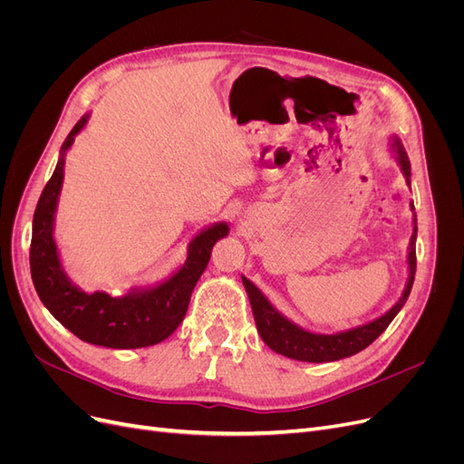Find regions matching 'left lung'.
Here are the masks:
<instances>
[{
	"instance_id": "obj_1",
	"label": "left lung",
	"mask_w": 464,
	"mask_h": 464,
	"mask_svg": "<svg viewBox=\"0 0 464 464\" xmlns=\"http://www.w3.org/2000/svg\"><path fill=\"white\" fill-rule=\"evenodd\" d=\"M389 145H391L392 157H395L397 164L401 166L406 186H411V162H409V157H406L402 143L399 141V137L392 135ZM411 210L414 215L412 218L414 228H412L411 244H409V257H406V263H409V278H406L402 296L382 317H377L370 323H363L360 327L341 331L334 334H319V333L305 331L280 314L276 307L265 298V294L251 283L249 278L242 275V283L247 292L251 312H254L256 325L263 343L271 350H275L276 354H283L286 358L300 360V362H314V363L334 362L341 358L354 356L360 353V350L370 346L377 336L389 327V323L395 319V315L401 312V307L406 304V300H409V294L412 290L414 273H416V234H418L414 203H411Z\"/></svg>"
}]
</instances>
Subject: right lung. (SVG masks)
<instances>
[{
  "instance_id": "right-lung-1",
  "label": "right lung",
  "mask_w": 464,
  "mask_h": 464,
  "mask_svg": "<svg viewBox=\"0 0 464 464\" xmlns=\"http://www.w3.org/2000/svg\"><path fill=\"white\" fill-rule=\"evenodd\" d=\"M89 118L91 114L82 116L67 135L55 170L38 199L31 240L33 283L46 310L81 341L121 350L159 344L184 321L191 292L207 269L210 249L220 237L228 236L230 228L227 222H215L203 228L189 242L186 263L159 285L135 286L123 296L81 290L62 265L53 237V220L63 184L65 154Z\"/></svg>"
}]
</instances>
